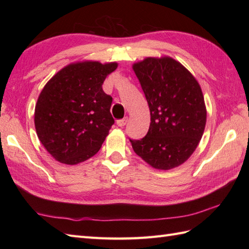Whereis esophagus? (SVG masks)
<instances>
[{"instance_id": "34e87169", "label": "esophagus", "mask_w": 249, "mask_h": 249, "mask_svg": "<svg viewBox=\"0 0 249 249\" xmlns=\"http://www.w3.org/2000/svg\"><path fill=\"white\" fill-rule=\"evenodd\" d=\"M127 121H128L127 118H124V119H122V120L116 121V124H118L119 127H124V126L126 125V123H127Z\"/></svg>"}]
</instances>
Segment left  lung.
<instances>
[{
    "instance_id": "obj_1",
    "label": "left lung",
    "mask_w": 249,
    "mask_h": 249,
    "mask_svg": "<svg viewBox=\"0 0 249 249\" xmlns=\"http://www.w3.org/2000/svg\"><path fill=\"white\" fill-rule=\"evenodd\" d=\"M133 70L151 112L147 134L129 139L135 153L150 166L169 170L186 161L202 138L206 109L196 78L172 57H146Z\"/></svg>"
}]
</instances>
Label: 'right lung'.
<instances>
[{
	"mask_svg": "<svg viewBox=\"0 0 249 249\" xmlns=\"http://www.w3.org/2000/svg\"><path fill=\"white\" fill-rule=\"evenodd\" d=\"M118 63L84 61L67 65L47 82L35 106L38 139L55 160L77 165L102 147L114 120L112 97L103 83Z\"/></svg>",
	"mask_w": 249,
	"mask_h": 249,
	"instance_id": "1",
	"label": "right lung"
}]
</instances>
